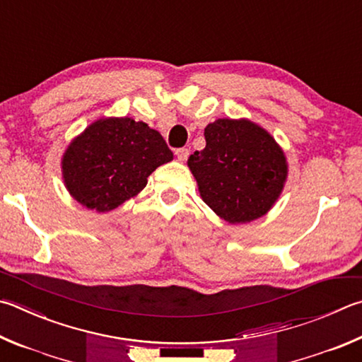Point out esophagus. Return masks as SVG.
I'll list each match as a JSON object with an SVG mask.
<instances>
[{
    "label": "esophagus",
    "mask_w": 362,
    "mask_h": 362,
    "mask_svg": "<svg viewBox=\"0 0 362 362\" xmlns=\"http://www.w3.org/2000/svg\"><path fill=\"white\" fill-rule=\"evenodd\" d=\"M188 155H189L188 148H177L175 150V156H177V160H179V161H187Z\"/></svg>",
    "instance_id": "34e87169"
}]
</instances>
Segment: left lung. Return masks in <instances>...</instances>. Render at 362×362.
Returning a JSON list of instances; mask_svg holds the SVG:
<instances>
[{"mask_svg":"<svg viewBox=\"0 0 362 362\" xmlns=\"http://www.w3.org/2000/svg\"><path fill=\"white\" fill-rule=\"evenodd\" d=\"M206 148L188 168L202 201L231 225L261 218L284 192L288 161L267 129L248 118H218L204 129Z\"/></svg>","mask_w":362,"mask_h":362,"instance_id":"left-lung-1","label":"left lung"}]
</instances>
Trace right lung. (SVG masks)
<instances>
[{
	"label": "right lung",
	"mask_w": 362,
	"mask_h": 362,
	"mask_svg": "<svg viewBox=\"0 0 362 362\" xmlns=\"http://www.w3.org/2000/svg\"><path fill=\"white\" fill-rule=\"evenodd\" d=\"M174 155L163 136L131 117H106L88 124L64 150V187L78 204L110 212L139 194L147 177Z\"/></svg>",
	"instance_id": "right-lung-1"
}]
</instances>
